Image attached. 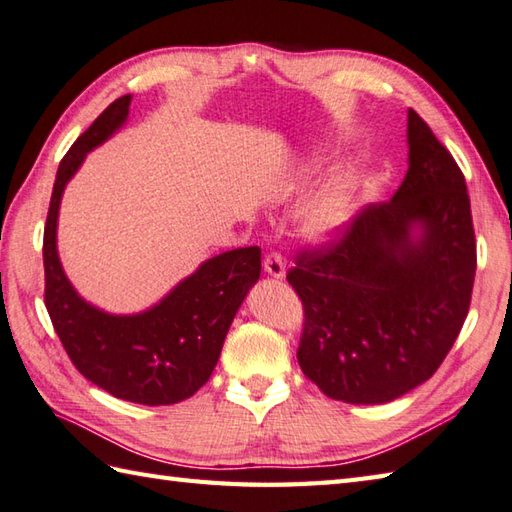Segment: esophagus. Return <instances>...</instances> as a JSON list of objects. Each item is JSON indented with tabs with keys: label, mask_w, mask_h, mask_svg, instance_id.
Masks as SVG:
<instances>
[{
	"label": "esophagus",
	"mask_w": 512,
	"mask_h": 512,
	"mask_svg": "<svg viewBox=\"0 0 512 512\" xmlns=\"http://www.w3.org/2000/svg\"><path fill=\"white\" fill-rule=\"evenodd\" d=\"M263 267L267 271V276L271 278H285V260L278 252H269L263 260Z\"/></svg>",
	"instance_id": "obj_1"
}]
</instances>
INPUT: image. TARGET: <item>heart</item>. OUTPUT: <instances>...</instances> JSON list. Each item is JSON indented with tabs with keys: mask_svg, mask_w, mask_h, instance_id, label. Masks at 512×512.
I'll list each match as a JSON object with an SVG mask.
<instances>
[{
	"mask_svg": "<svg viewBox=\"0 0 512 512\" xmlns=\"http://www.w3.org/2000/svg\"><path fill=\"white\" fill-rule=\"evenodd\" d=\"M353 179L349 172H336L320 187V192L311 198L305 214H302V229L314 241H329L336 236L344 221L353 198Z\"/></svg>",
	"mask_w": 512,
	"mask_h": 512,
	"instance_id": "heart-1",
	"label": "heart"
}]
</instances>
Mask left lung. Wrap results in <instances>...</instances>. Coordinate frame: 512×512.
<instances>
[{
	"instance_id": "1",
	"label": "left lung",
	"mask_w": 512,
	"mask_h": 512,
	"mask_svg": "<svg viewBox=\"0 0 512 512\" xmlns=\"http://www.w3.org/2000/svg\"><path fill=\"white\" fill-rule=\"evenodd\" d=\"M409 170L340 241L296 256L287 280L305 307L302 373L331 400L384 404L420 387L451 351L477 267L462 170L420 114L406 123Z\"/></svg>"
}]
</instances>
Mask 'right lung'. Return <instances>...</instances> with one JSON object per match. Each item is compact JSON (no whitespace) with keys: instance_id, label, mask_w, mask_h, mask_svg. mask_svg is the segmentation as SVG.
Wrapping results in <instances>:
<instances>
[{"instance_id":"obj_1","label":"right lung","mask_w":512,"mask_h":512,"mask_svg":"<svg viewBox=\"0 0 512 512\" xmlns=\"http://www.w3.org/2000/svg\"><path fill=\"white\" fill-rule=\"evenodd\" d=\"M130 101V95L112 101L59 163L44 229V298L52 327L83 378L119 400L163 406L187 400L210 380L229 325L258 283L260 247L205 260L141 314H108L77 294L57 252L61 196L86 154L128 119Z\"/></svg>"}]
</instances>
